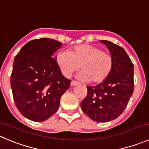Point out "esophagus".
Instances as JSON below:
<instances>
[{"instance_id": "34e87169", "label": "esophagus", "mask_w": 149, "mask_h": 149, "mask_svg": "<svg viewBox=\"0 0 149 149\" xmlns=\"http://www.w3.org/2000/svg\"><path fill=\"white\" fill-rule=\"evenodd\" d=\"M79 83L76 81H72L71 83H70V85H71L72 87H73V86L79 85Z\"/></svg>"}]
</instances>
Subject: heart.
<instances>
[{"mask_svg": "<svg viewBox=\"0 0 149 149\" xmlns=\"http://www.w3.org/2000/svg\"><path fill=\"white\" fill-rule=\"evenodd\" d=\"M56 63L63 76L69 78L80 68V78L84 81L98 84L104 82L111 73L113 59L109 53L88 44L73 46L68 52L59 53Z\"/></svg>", "mask_w": 149, "mask_h": 149, "instance_id": "1", "label": "heart"}]
</instances>
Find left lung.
Here are the masks:
<instances>
[{"instance_id":"obj_1","label":"left lung","mask_w":149,"mask_h":149,"mask_svg":"<svg viewBox=\"0 0 149 149\" xmlns=\"http://www.w3.org/2000/svg\"><path fill=\"white\" fill-rule=\"evenodd\" d=\"M100 42L110 51L112 72L104 82L87 86V96L81 107L93 120L104 123L115 120L126 109L134 92V65L122 47L107 40Z\"/></svg>"}]
</instances>
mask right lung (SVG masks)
<instances>
[{
	"label": "right lung",
	"mask_w": 149,
	"mask_h": 149,
	"mask_svg": "<svg viewBox=\"0 0 149 149\" xmlns=\"http://www.w3.org/2000/svg\"><path fill=\"white\" fill-rule=\"evenodd\" d=\"M62 45L49 38L33 40L15 56L11 74L12 95L19 112L29 120L49 118L70 87L71 81L62 75L53 56Z\"/></svg>",
	"instance_id": "right-lung-1"
}]
</instances>
